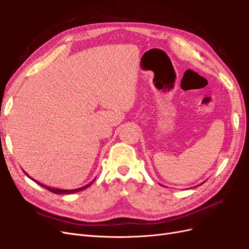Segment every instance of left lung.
<instances>
[{"instance_id":"8db88e82","label":"left lung","mask_w":249,"mask_h":249,"mask_svg":"<svg viewBox=\"0 0 249 249\" xmlns=\"http://www.w3.org/2000/svg\"><path fill=\"white\" fill-rule=\"evenodd\" d=\"M201 184H202V183H201Z\"/></svg>"}]
</instances>
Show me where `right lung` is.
Here are the masks:
<instances>
[{"instance_id": "right-lung-1", "label": "right lung", "mask_w": 249, "mask_h": 249, "mask_svg": "<svg viewBox=\"0 0 249 249\" xmlns=\"http://www.w3.org/2000/svg\"><path fill=\"white\" fill-rule=\"evenodd\" d=\"M24 172V171H23ZM25 173V172H24ZM25 175H27L29 178H31L33 181H35L36 183H38L39 185H41V186H43L44 188H46V190H48L49 192H51V193H54V194H57V195H70V194H74V193H77V192H80V191H83V190H85V188L87 187H89L92 182H93V180L92 181L90 182V183H89V184H87V185H84V186H82V187H79V188H75V190H59V188H54V187H49V186H47V185H44V184H42V183H40V182H38L37 180H35V179H33L31 176H29V174H27L25 173Z\"/></svg>"}]
</instances>
